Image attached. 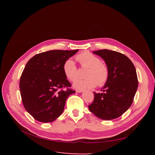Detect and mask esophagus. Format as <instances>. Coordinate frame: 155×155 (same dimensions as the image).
I'll list each match as a JSON object with an SVG mask.
<instances>
[{"mask_svg":"<svg viewBox=\"0 0 155 155\" xmlns=\"http://www.w3.org/2000/svg\"><path fill=\"white\" fill-rule=\"evenodd\" d=\"M76 92H78V93H81V92H83V90H81V89H76Z\"/></svg>","mask_w":155,"mask_h":155,"instance_id":"1","label":"esophagus"}]
</instances>
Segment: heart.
I'll use <instances>...</instances> for the list:
<instances>
[{
  "label": "heart",
  "instance_id": "obj_1",
  "mask_svg": "<svg viewBox=\"0 0 155 155\" xmlns=\"http://www.w3.org/2000/svg\"><path fill=\"white\" fill-rule=\"evenodd\" d=\"M77 60L83 67L88 68L85 79H78L73 83V87L78 89H86L95 87L97 85H104L109 76V70L101 59L88 51L77 55ZM63 72L67 78L74 81L78 77V68L76 63L71 59H67L63 64Z\"/></svg>",
  "mask_w": 155,
  "mask_h": 155
}]
</instances>
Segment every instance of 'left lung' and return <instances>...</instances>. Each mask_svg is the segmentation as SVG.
<instances>
[{"mask_svg": "<svg viewBox=\"0 0 155 155\" xmlns=\"http://www.w3.org/2000/svg\"><path fill=\"white\" fill-rule=\"evenodd\" d=\"M92 52L105 61L109 76L101 93L94 92V101L88 109L101 120L116 119L133 104L138 86L136 68L126 55L118 51L104 49Z\"/></svg>", "mask_w": 155, "mask_h": 155, "instance_id": "1", "label": "left lung"}]
</instances>
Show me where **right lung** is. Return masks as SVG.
Returning <instances> with one entry per match:
<instances>
[{
  "mask_svg": "<svg viewBox=\"0 0 155 155\" xmlns=\"http://www.w3.org/2000/svg\"><path fill=\"white\" fill-rule=\"evenodd\" d=\"M78 51L54 50L31 58L22 73L19 87L23 105L39 121L51 122L63 113L67 99L75 92L63 72L64 62Z\"/></svg>",
  "mask_w": 155,
  "mask_h": 155,
  "instance_id": "right-lung-1",
  "label": "right lung"
}]
</instances>
